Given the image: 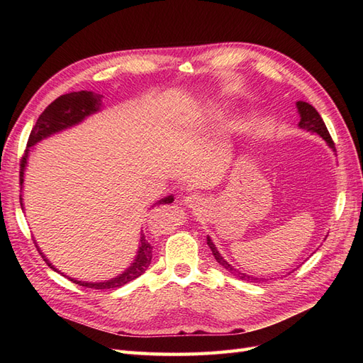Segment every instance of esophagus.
<instances>
[{"mask_svg":"<svg viewBox=\"0 0 363 363\" xmlns=\"http://www.w3.org/2000/svg\"><path fill=\"white\" fill-rule=\"evenodd\" d=\"M186 204H188V206H195L196 203H199V195H189V196H186Z\"/></svg>","mask_w":363,"mask_h":363,"instance_id":"34e87169","label":"esophagus"}]
</instances>
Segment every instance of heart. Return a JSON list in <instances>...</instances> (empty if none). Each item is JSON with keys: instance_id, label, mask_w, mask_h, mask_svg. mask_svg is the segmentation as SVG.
<instances>
[{"instance_id": "heart-1", "label": "heart", "mask_w": 363, "mask_h": 363, "mask_svg": "<svg viewBox=\"0 0 363 363\" xmlns=\"http://www.w3.org/2000/svg\"><path fill=\"white\" fill-rule=\"evenodd\" d=\"M204 119L207 121V123H219V121L223 119L221 108H218V107H215V106L206 108Z\"/></svg>"}]
</instances>
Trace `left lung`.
<instances>
[{"label": "left lung", "instance_id": "1", "mask_svg": "<svg viewBox=\"0 0 363 363\" xmlns=\"http://www.w3.org/2000/svg\"><path fill=\"white\" fill-rule=\"evenodd\" d=\"M296 106V111H298V115H300V123H298V127L309 131V133H315L320 138H323L325 140V144L328 145V148H332V151H336L335 148V144L333 140L330 138V135H328V130L324 124V121L321 118V115L316 112V108L313 106H311L309 103H304V101H296L295 103ZM207 245L211 247L212 250V255L215 256L216 262L221 265L223 268H225L232 276L240 279V280H245V281H251V283H260V281H265V279H259V277H255V276H248V274L242 272L236 269L233 265H230V263L221 256V252L218 251L216 245L212 242L211 236H207Z\"/></svg>", "mask_w": 363, "mask_h": 363}]
</instances>
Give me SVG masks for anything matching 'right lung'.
<instances>
[{"instance_id":"obj_1","label":"right lung","mask_w":363,"mask_h":363,"mask_svg":"<svg viewBox=\"0 0 363 363\" xmlns=\"http://www.w3.org/2000/svg\"><path fill=\"white\" fill-rule=\"evenodd\" d=\"M101 98H103V95L91 92V91L65 94V95L59 96L57 100H54L45 108V111L42 112V115L38 119L36 125L33 127V130H31L26 155L23 157V162H21V171H19L21 191H23V186H24V174H26V169H27V160H28L30 151L33 150V147H35L38 142L47 139V138L56 135V133H60V131H63V130L82 124L86 118H89L91 115L100 112L101 106H103ZM172 201H174V196L168 195V196H163V199H160L155 206L169 204ZM155 206H152V207H155ZM21 207L24 208L23 195H21ZM36 247H38V244H36ZM38 250L40 251L39 247H38ZM40 255H42L43 260L48 263L50 268L60 272L57 268H54L52 263L47 259V256L43 255L42 251H40ZM151 259H152V247L147 240L145 235L140 233L138 255H136L135 260L130 263V267L124 272H121L119 276H116L111 280H104V281H82V280H77V279H72V277H69V280L77 283V284H80V286H84V288H95V289L121 288V286H124L125 283L142 276V274H144L147 271V268L150 267Z\"/></svg>"}]
</instances>
